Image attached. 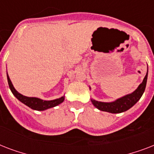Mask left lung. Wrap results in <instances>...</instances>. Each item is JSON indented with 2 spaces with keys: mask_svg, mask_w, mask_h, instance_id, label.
<instances>
[{
  "mask_svg": "<svg viewBox=\"0 0 154 154\" xmlns=\"http://www.w3.org/2000/svg\"><path fill=\"white\" fill-rule=\"evenodd\" d=\"M147 77H148V70L146 72V77H144L143 82L139 85L136 90H134L132 94H127L125 96L120 97L112 102H102V101L91 99L92 103L97 109L101 111L111 112V113H120L125 112L133 107L140 100L146 89ZM89 89L91 88L89 87Z\"/></svg>",
  "mask_w": 154,
  "mask_h": 154,
  "instance_id": "obj_1",
  "label": "left lung"
}]
</instances>
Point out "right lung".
<instances>
[{
	"label": "right lung",
	"mask_w": 154,
	"mask_h": 154,
	"mask_svg": "<svg viewBox=\"0 0 154 154\" xmlns=\"http://www.w3.org/2000/svg\"><path fill=\"white\" fill-rule=\"evenodd\" d=\"M7 79H8L9 89L12 91L13 95L20 102H22L25 105L31 108L32 109L37 110V111H43V110L48 109L55 107L57 105H60V103H62L65 100V96L61 97L60 98L51 100V101H44V100L38 98V97H30L24 96L22 94H20V93H18L15 89V88L13 87V85L12 84V82H11L10 78L8 77V73H7Z\"/></svg>",
	"instance_id": "1"
}]
</instances>
